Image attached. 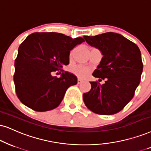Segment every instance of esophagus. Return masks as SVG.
<instances>
[{
    "label": "esophagus",
    "instance_id": "obj_1",
    "mask_svg": "<svg viewBox=\"0 0 151 151\" xmlns=\"http://www.w3.org/2000/svg\"><path fill=\"white\" fill-rule=\"evenodd\" d=\"M82 81H83V80H82V79H79H79H78V81H77V82H78V83H79H79H81Z\"/></svg>",
    "mask_w": 151,
    "mask_h": 151
}]
</instances>
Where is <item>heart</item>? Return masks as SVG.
Returning a JSON list of instances; mask_svg holds the SVG:
<instances>
[{"mask_svg":"<svg viewBox=\"0 0 151 151\" xmlns=\"http://www.w3.org/2000/svg\"><path fill=\"white\" fill-rule=\"evenodd\" d=\"M70 70L74 74H75L76 76L80 78H84L87 77L90 72L89 68H88L86 66L81 65L72 66L70 68Z\"/></svg>","mask_w":151,"mask_h":151,"instance_id":"heart-1","label":"heart"}]
</instances>
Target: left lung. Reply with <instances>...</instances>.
Returning a JSON list of instances; mask_svg holds the SVG:
<instances>
[{
  "label": "left lung",
  "mask_w": 151,
  "mask_h": 151,
  "mask_svg": "<svg viewBox=\"0 0 151 151\" xmlns=\"http://www.w3.org/2000/svg\"><path fill=\"white\" fill-rule=\"evenodd\" d=\"M86 42L99 49L102 58L90 82L91 89L83 93L86 106L94 113L112 115L121 111L132 99L143 72L142 54L137 45L112 32L83 36Z\"/></svg>",
  "instance_id": "left-lung-1"
}]
</instances>
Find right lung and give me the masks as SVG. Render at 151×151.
Instances as JSON below:
<instances>
[{"label":"right lung","instance_id":"right-lung-1","mask_svg":"<svg viewBox=\"0 0 151 151\" xmlns=\"http://www.w3.org/2000/svg\"><path fill=\"white\" fill-rule=\"evenodd\" d=\"M84 42L58 33H34L21 44L14 62V82L19 99L36 111H46L60 104L67 89L77 77L67 71L58 78L53 72L69 64L70 52Z\"/></svg>","mask_w":151,"mask_h":151}]
</instances>
